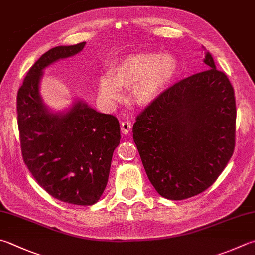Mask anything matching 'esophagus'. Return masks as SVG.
<instances>
[{
    "mask_svg": "<svg viewBox=\"0 0 255 255\" xmlns=\"http://www.w3.org/2000/svg\"><path fill=\"white\" fill-rule=\"evenodd\" d=\"M131 128H132V126H131V123H129L128 121L121 122V132L123 134H128Z\"/></svg>",
    "mask_w": 255,
    "mask_h": 255,
    "instance_id": "obj_1",
    "label": "esophagus"
}]
</instances>
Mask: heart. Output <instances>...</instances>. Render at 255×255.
I'll return each mask as SVG.
<instances>
[{
	"label": "heart",
	"instance_id": "heart-1",
	"mask_svg": "<svg viewBox=\"0 0 255 255\" xmlns=\"http://www.w3.org/2000/svg\"><path fill=\"white\" fill-rule=\"evenodd\" d=\"M179 71L174 55L155 51L128 54L113 65L110 73L100 76L99 97L112 104L122 97V88H129V97L138 105H150L164 92Z\"/></svg>",
	"mask_w": 255,
	"mask_h": 255
}]
</instances>
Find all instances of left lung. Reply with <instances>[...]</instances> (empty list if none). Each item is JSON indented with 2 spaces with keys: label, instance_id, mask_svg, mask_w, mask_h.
I'll return each instance as SVG.
<instances>
[{
  "label": "left lung",
  "instance_id": "left-lung-1",
  "mask_svg": "<svg viewBox=\"0 0 255 255\" xmlns=\"http://www.w3.org/2000/svg\"><path fill=\"white\" fill-rule=\"evenodd\" d=\"M205 51L203 72L165 90L136 118L133 140L161 196L184 200L205 191L234 151V91Z\"/></svg>",
  "mask_w": 255,
  "mask_h": 255
}]
</instances>
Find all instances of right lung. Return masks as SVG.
Returning <instances> with one entry per match:
<instances>
[{
    "label": "right lung",
    "mask_w": 255,
    "mask_h": 255,
    "mask_svg": "<svg viewBox=\"0 0 255 255\" xmlns=\"http://www.w3.org/2000/svg\"><path fill=\"white\" fill-rule=\"evenodd\" d=\"M85 42L55 46L44 53L17 92V124L24 163L43 189L62 202L93 205L108 184L113 152L120 144V124L76 99L54 112L43 102V71L74 56Z\"/></svg>",
    "instance_id": "right-lung-1"
}]
</instances>
